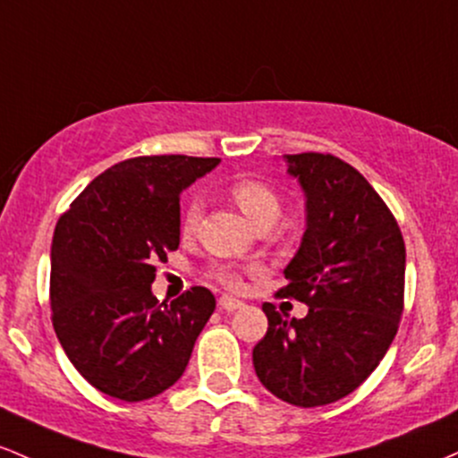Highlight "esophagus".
<instances>
[{"instance_id":"34e87169","label":"esophagus","mask_w":458,"mask_h":458,"mask_svg":"<svg viewBox=\"0 0 458 458\" xmlns=\"http://www.w3.org/2000/svg\"><path fill=\"white\" fill-rule=\"evenodd\" d=\"M218 305L223 307L225 311H235V310H242L244 307V302L242 301H238V298H233V296H220L218 298Z\"/></svg>"}]
</instances>
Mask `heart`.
I'll return each mask as SVG.
<instances>
[{"instance_id": "obj_1", "label": "heart", "mask_w": 458, "mask_h": 458, "mask_svg": "<svg viewBox=\"0 0 458 458\" xmlns=\"http://www.w3.org/2000/svg\"><path fill=\"white\" fill-rule=\"evenodd\" d=\"M231 199H233L235 205L242 209V214L249 218V223L253 227H264V225H272L276 223L281 214V199L279 194L272 190L268 183L259 182V179H238V182L231 183L229 188ZM203 216V203L201 199H190L186 208H183L182 214V231L186 235L194 233L201 223ZM212 276L218 281L220 285L229 287V290H238L242 287V272L233 266H214L212 268Z\"/></svg>"}]
</instances>
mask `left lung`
I'll return each instance as SVG.
<instances>
[{
    "label": "left lung",
    "mask_w": 458,
    "mask_h": 458,
    "mask_svg": "<svg viewBox=\"0 0 458 458\" xmlns=\"http://www.w3.org/2000/svg\"><path fill=\"white\" fill-rule=\"evenodd\" d=\"M307 197V231L276 294L310 307L301 320L264 302L253 348L261 385L294 407L352 394L392 346L404 310V240L392 209L357 168L331 153L285 156Z\"/></svg>",
    "instance_id": "8db88e82"
}]
</instances>
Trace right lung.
I'll use <instances>...</instances> for the list:
<instances>
[{"label": "right lung", "mask_w": 458, "mask_h": 458, "mask_svg": "<svg viewBox=\"0 0 458 458\" xmlns=\"http://www.w3.org/2000/svg\"><path fill=\"white\" fill-rule=\"evenodd\" d=\"M218 157L140 156L80 192L51 242V322L77 372L112 398L140 403L182 378L216 310L194 285L168 305L156 264L179 246V194Z\"/></svg>", "instance_id": "right-lung-1"}]
</instances>
